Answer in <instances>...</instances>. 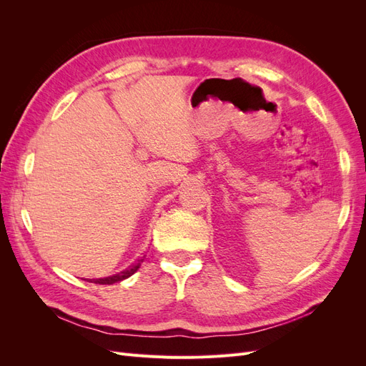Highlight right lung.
Here are the masks:
<instances>
[{
    "mask_svg": "<svg viewBox=\"0 0 366 366\" xmlns=\"http://www.w3.org/2000/svg\"><path fill=\"white\" fill-rule=\"evenodd\" d=\"M142 262H143V259H137V262H134V264H131L129 267L127 269V270H124V272H120V273H117V274H113V276H108V278H101V280H93V281H90V282H94V284H114V282H120V281H124V280H127V278H129L131 274H134L137 270H139V267L142 265Z\"/></svg>",
    "mask_w": 366,
    "mask_h": 366,
    "instance_id": "add662e5",
    "label": "right lung"
}]
</instances>
